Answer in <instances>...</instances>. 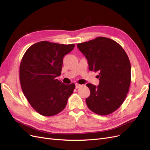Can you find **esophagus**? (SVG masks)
<instances>
[{"label": "esophagus", "instance_id": "34e87169", "mask_svg": "<svg viewBox=\"0 0 150 150\" xmlns=\"http://www.w3.org/2000/svg\"><path fill=\"white\" fill-rule=\"evenodd\" d=\"M81 86H82V85L79 84H76V88H79L81 87Z\"/></svg>", "mask_w": 150, "mask_h": 150}]
</instances>
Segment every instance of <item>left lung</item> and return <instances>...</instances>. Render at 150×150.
Listing matches in <instances>:
<instances>
[{
	"label": "left lung",
	"instance_id": "left-lung-1",
	"mask_svg": "<svg viewBox=\"0 0 150 150\" xmlns=\"http://www.w3.org/2000/svg\"><path fill=\"white\" fill-rule=\"evenodd\" d=\"M87 58L89 69L98 72V86L87 84L90 95L86 99L89 110L106 116L118 109L126 98L131 83V64L121 45L114 40L98 37L77 45Z\"/></svg>",
	"mask_w": 150,
	"mask_h": 150
}]
</instances>
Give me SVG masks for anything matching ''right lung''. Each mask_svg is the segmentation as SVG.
Instances as JSON below:
<instances>
[{"label": "right lung", "instance_id": "right-lung-1", "mask_svg": "<svg viewBox=\"0 0 150 150\" xmlns=\"http://www.w3.org/2000/svg\"><path fill=\"white\" fill-rule=\"evenodd\" d=\"M74 46V44L44 40L32 45L22 57L19 69L21 88L30 106L40 115H57L73 93L74 83L64 84L56 78L61 74L63 57Z\"/></svg>", "mask_w": 150, "mask_h": 150}]
</instances>
